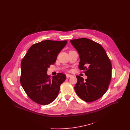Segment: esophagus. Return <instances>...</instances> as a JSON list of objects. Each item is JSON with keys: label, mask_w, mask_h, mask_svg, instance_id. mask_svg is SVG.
<instances>
[{"label": "esophagus", "mask_w": 130, "mask_h": 130, "mask_svg": "<svg viewBox=\"0 0 130 130\" xmlns=\"http://www.w3.org/2000/svg\"><path fill=\"white\" fill-rule=\"evenodd\" d=\"M72 76L71 75H69V74H67L66 75V78H70V77H71Z\"/></svg>", "instance_id": "1"}]
</instances>
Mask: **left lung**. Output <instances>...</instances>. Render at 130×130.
Instances as JSON below:
<instances>
[{"label":"left lung","instance_id":"left-lung-1","mask_svg":"<svg viewBox=\"0 0 130 130\" xmlns=\"http://www.w3.org/2000/svg\"><path fill=\"white\" fill-rule=\"evenodd\" d=\"M80 59L79 68L87 78L76 76L75 90L83 100L91 102L100 98L107 91L112 78V64L102 46L86 38L70 41Z\"/></svg>","mask_w":130,"mask_h":130}]
</instances>
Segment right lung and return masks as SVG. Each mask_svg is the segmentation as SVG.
Segmentation results:
<instances>
[{
    "label": "right lung",
    "mask_w": 130,
    "mask_h": 130,
    "mask_svg": "<svg viewBox=\"0 0 130 130\" xmlns=\"http://www.w3.org/2000/svg\"><path fill=\"white\" fill-rule=\"evenodd\" d=\"M67 43V41L46 40L35 44L22 60L21 83L28 96L35 102L47 105L57 97L66 76L58 73L51 77L47 75V68L54 64Z\"/></svg>",
    "instance_id": "obj_1"
}]
</instances>
